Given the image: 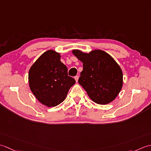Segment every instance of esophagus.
I'll use <instances>...</instances> for the list:
<instances>
[{
	"mask_svg": "<svg viewBox=\"0 0 151 151\" xmlns=\"http://www.w3.org/2000/svg\"><path fill=\"white\" fill-rule=\"evenodd\" d=\"M74 78H75L76 81L78 82V79H79V76H75Z\"/></svg>",
	"mask_w": 151,
	"mask_h": 151,
	"instance_id": "obj_1",
	"label": "esophagus"
}]
</instances>
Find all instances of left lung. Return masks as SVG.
<instances>
[{"label":"left lung","mask_w":151,"mask_h":151,"mask_svg":"<svg viewBox=\"0 0 151 151\" xmlns=\"http://www.w3.org/2000/svg\"><path fill=\"white\" fill-rule=\"evenodd\" d=\"M73 55L83 63L79 83L95 103L101 105L112 101L122 87V72L115 60L105 51L94 50L84 53L73 50Z\"/></svg>","instance_id":"1"}]
</instances>
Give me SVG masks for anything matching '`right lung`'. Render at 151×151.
Returning a JSON list of instances; mask_svg holds the SVG:
<instances>
[{
	"mask_svg": "<svg viewBox=\"0 0 151 151\" xmlns=\"http://www.w3.org/2000/svg\"><path fill=\"white\" fill-rule=\"evenodd\" d=\"M60 54L53 50L43 53L30 68V90L39 101L55 107L65 99L75 79L68 75V68L60 62Z\"/></svg>",
	"mask_w": 151,
	"mask_h": 151,
	"instance_id": "add662e5",
	"label": "right lung"
}]
</instances>
